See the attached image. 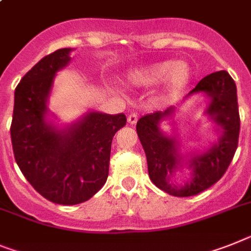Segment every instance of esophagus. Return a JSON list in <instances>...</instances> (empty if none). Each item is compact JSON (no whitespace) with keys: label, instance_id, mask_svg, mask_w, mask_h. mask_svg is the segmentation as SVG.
I'll list each match as a JSON object with an SVG mask.
<instances>
[{"label":"esophagus","instance_id":"34e87169","mask_svg":"<svg viewBox=\"0 0 251 251\" xmlns=\"http://www.w3.org/2000/svg\"><path fill=\"white\" fill-rule=\"evenodd\" d=\"M127 121L130 126H134V124L137 123V121H138V115H137L136 113H130L127 117Z\"/></svg>","mask_w":251,"mask_h":251}]
</instances>
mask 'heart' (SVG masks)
<instances>
[{"label":"heart","mask_w":251,"mask_h":251,"mask_svg":"<svg viewBox=\"0 0 251 251\" xmlns=\"http://www.w3.org/2000/svg\"><path fill=\"white\" fill-rule=\"evenodd\" d=\"M190 80V70L184 62L160 61L134 68L128 75V81L134 86H150L161 81L166 94L183 89Z\"/></svg>","instance_id":"obj_1"}]
</instances>
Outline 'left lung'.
Returning <instances> with one entry per match:
<instances>
[{
    "mask_svg": "<svg viewBox=\"0 0 251 251\" xmlns=\"http://www.w3.org/2000/svg\"><path fill=\"white\" fill-rule=\"evenodd\" d=\"M196 93L209 96L211 104L205 113L220 127L222 134L208 151L192 156V177L184 185L177 187L170 183L181 158L177 155V141L165 136L158 128L164 118L174 113V108L155 111L137 122V134L146 153L150 179L156 187L174 197L196 196L217 183L232 161L239 143V105L232 77L226 71L213 72L199 81L189 95Z\"/></svg>",
    "mask_w": 251,
    "mask_h": 251,
    "instance_id": "obj_1",
    "label": "left lung"
}]
</instances>
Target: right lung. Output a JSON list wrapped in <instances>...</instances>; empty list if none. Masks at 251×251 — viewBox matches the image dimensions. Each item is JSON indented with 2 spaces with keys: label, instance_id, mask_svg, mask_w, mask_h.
I'll use <instances>...</instances> for the list:
<instances>
[{
  "label": "right lung",
  "instance_id": "right-lung-1",
  "mask_svg": "<svg viewBox=\"0 0 251 251\" xmlns=\"http://www.w3.org/2000/svg\"><path fill=\"white\" fill-rule=\"evenodd\" d=\"M71 48L40 59L15 89L11 142L15 160L36 192L57 204L86 202L108 179L113 137L127 123L91 111L66 129L46 121L47 100L57 71L70 62Z\"/></svg>",
  "mask_w": 251,
  "mask_h": 251
}]
</instances>
